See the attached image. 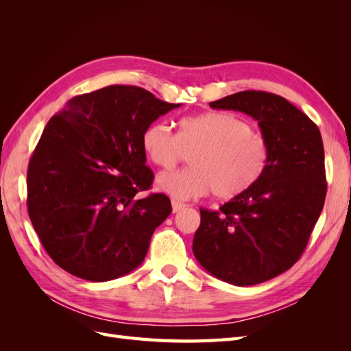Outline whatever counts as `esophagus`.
<instances>
[{
	"label": "esophagus",
	"mask_w": 351,
	"mask_h": 351,
	"mask_svg": "<svg viewBox=\"0 0 351 351\" xmlns=\"http://www.w3.org/2000/svg\"><path fill=\"white\" fill-rule=\"evenodd\" d=\"M171 205H173V212H178V210L186 208V204H183V202H178V200H173Z\"/></svg>",
	"instance_id": "34e87169"
}]
</instances>
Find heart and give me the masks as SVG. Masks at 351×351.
Returning a JSON list of instances; mask_svg holds the SVG:
<instances>
[{
    "label": "heart",
    "instance_id": "obj_1",
    "mask_svg": "<svg viewBox=\"0 0 351 351\" xmlns=\"http://www.w3.org/2000/svg\"><path fill=\"white\" fill-rule=\"evenodd\" d=\"M147 161L171 169L192 152L189 168L161 174L158 189L177 199L212 192L219 200H232L258 186L271 161V145L249 121L231 112L208 111L182 117L174 136L164 121L147 124L141 134Z\"/></svg>",
    "mask_w": 351,
    "mask_h": 351
}]
</instances>
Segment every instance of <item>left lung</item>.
Here are the masks:
<instances>
[{
	"instance_id": "obj_1",
	"label": "left lung",
	"mask_w": 351,
	"mask_h": 351,
	"mask_svg": "<svg viewBox=\"0 0 351 351\" xmlns=\"http://www.w3.org/2000/svg\"><path fill=\"white\" fill-rule=\"evenodd\" d=\"M250 115L271 145L267 173L219 210L200 209L193 253L210 275L254 285L290 269L304 252L326 196L317 125L278 95L244 90L209 104Z\"/></svg>"
}]
</instances>
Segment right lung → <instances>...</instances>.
Segmentation results:
<instances>
[{"label":"right lung","instance_id":"right-lung-1","mask_svg":"<svg viewBox=\"0 0 351 351\" xmlns=\"http://www.w3.org/2000/svg\"><path fill=\"white\" fill-rule=\"evenodd\" d=\"M180 104L112 84L71 98L45 125L27 168V212L60 268L88 281L120 278L143 262L171 214L154 182L141 134Z\"/></svg>","mask_w":351,"mask_h":351}]
</instances>
